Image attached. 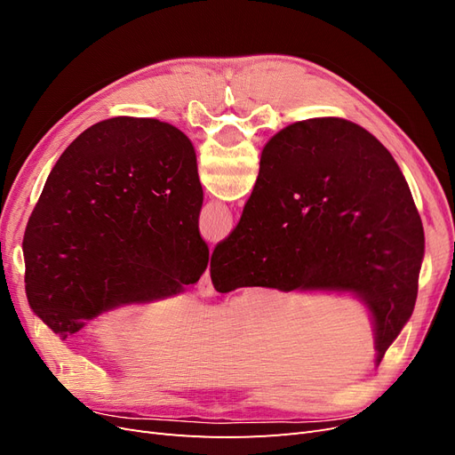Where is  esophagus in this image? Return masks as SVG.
Returning <instances> with one entry per match:
<instances>
[{
  "label": "esophagus",
  "instance_id": "obj_1",
  "mask_svg": "<svg viewBox=\"0 0 455 455\" xmlns=\"http://www.w3.org/2000/svg\"><path fill=\"white\" fill-rule=\"evenodd\" d=\"M197 294H199L201 298H212V296H214V288H212V283H211V273H209V269L204 271V275H203V277H201L199 283H197Z\"/></svg>",
  "mask_w": 455,
  "mask_h": 455
}]
</instances>
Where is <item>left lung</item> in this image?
<instances>
[{"label": "left lung", "mask_w": 455, "mask_h": 455, "mask_svg": "<svg viewBox=\"0 0 455 455\" xmlns=\"http://www.w3.org/2000/svg\"><path fill=\"white\" fill-rule=\"evenodd\" d=\"M196 149L171 123L112 117L54 164L24 231L26 296L62 339L184 292L209 264Z\"/></svg>", "instance_id": "obj_1"}]
</instances>
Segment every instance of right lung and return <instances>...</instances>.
<instances>
[{"label": "right lung", "mask_w": 455, "mask_h": 455, "mask_svg": "<svg viewBox=\"0 0 455 455\" xmlns=\"http://www.w3.org/2000/svg\"><path fill=\"white\" fill-rule=\"evenodd\" d=\"M423 251L421 218L387 148L353 121L313 117L261 149L239 224L212 252L211 279L222 294H351L370 313L379 364L414 311Z\"/></svg>", "instance_id": "obj_1"}]
</instances>
